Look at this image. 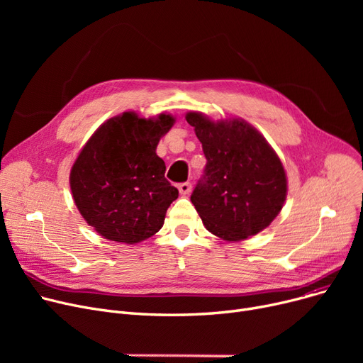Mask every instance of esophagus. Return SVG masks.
I'll return each mask as SVG.
<instances>
[{
  "label": "esophagus",
  "mask_w": 363,
  "mask_h": 363,
  "mask_svg": "<svg viewBox=\"0 0 363 363\" xmlns=\"http://www.w3.org/2000/svg\"><path fill=\"white\" fill-rule=\"evenodd\" d=\"M178 189H179V193L182 196H186V194L191 193V184H189V182H182V184L178 185Z\"/></svg>",
  "instance_id": "obj_1"
}]
</instances>
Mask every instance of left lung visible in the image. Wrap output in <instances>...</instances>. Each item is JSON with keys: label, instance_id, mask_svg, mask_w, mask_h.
<instances>
[{"label": "left lung", "instance_id": "obj_1", "mask_svg": "<svg viewBox=\"0 0 363 363\" xmlns=\"http://www.w3.org/2000/svg\"><path fill=\"white\" fill-rule=\"evenodd\" d=\"M207 159L191 194L206 230L225 241L259 234L278 216L287 197V175L274 148L242 119L211 121L188 111Z\"/></svg>", "mask_w": 363, "mask_h": 363}]
</instances>
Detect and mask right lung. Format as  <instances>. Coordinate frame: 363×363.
Instances as JSON below:
<instances>
[{
	"label": "right lung",
	"instance_id": "add662e5",
	"mask_svg": "<svg viewBox=\"0 0 363 363\" xmlns=\"http://www.w3.org/2000/svg\"><path fill=\"white\" fill-rule=\"evenodd\" d=\"M174 123L166 113L144 119L125 111L104 122L81 150L70 170L72 196L101 237L135 244L163 226L178 189L164 178L156 148Z\"/></svg>",
	"mask_w": 363,
	"mask_h": 363
}]
</instances>
